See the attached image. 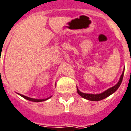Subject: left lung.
<instances>
[{"label":"left lung","mask_w":131,"mask_h":131,"mask_svg":"<svg viewBox=\"0 0 131 131\" xmlns=\"http://www.w3.org/2000/svg\"><path fill=\"white\" fill-rule=\"evenodd\" d=\"M124 71H123L122 74L120 77V79L119 80V82L117 83V85H115V86H113L110 89H108L106 91H105L104 92L101 93V94H85L80 92L78 89L77 88V92L80 96H82L83 98L85 99H88L90 101H101L102 99H104L105 98H107V96H109L111 95L112 94L115 92V91H117V90L119 88V87L121 85V83L122 82L123 77H124Z\"/></svg>","instance_id":"left-lung-1"}]
</instances>
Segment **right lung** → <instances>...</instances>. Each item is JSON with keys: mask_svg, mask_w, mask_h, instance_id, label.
<instances>
[{"mask_svg": "<svg viewBox=\"0 0 131 131\" xmlns=\"http://www.w3.org/2000/svg\"><path fill=\"white\" fill-rule=\"evenodd\" d=\"M19 95L21 96L22 97H24V99H27V100L30 101H34V102H41V101H46V100H47L48 99H49V98H48V99H32V98L27 97V96H26L22 95V94H19Z\"/></svg>", "mask_w": 131, "mask_h": 131, "instance_id": "add662e5", "label": "right lung"}]
</instances>
